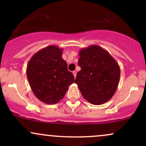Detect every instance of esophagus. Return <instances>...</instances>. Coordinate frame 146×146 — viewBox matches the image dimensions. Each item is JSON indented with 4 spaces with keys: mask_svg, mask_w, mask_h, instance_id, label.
<instances>
[{
    "mask_svg": "<svg viewBox=\"0 0 146 146\" xmlns=\"http://www.w3.org/2000/svg\"><path fill=\"white\" fill-rule=\"evenodd\" d=\"M73 75H74V78H75V77H76V75H77V73H76V71H73Z\"/></svg>",
    "mask_w": 146,
    "mask_h": 146,
    "instance_id": "1",
    "label": "esophagus"
}]
</instances>
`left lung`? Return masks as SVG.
<instances>
[{
  "label": "left lung",
  "instance_id": "1",
  "mask_svg": "<svg viewBox=\"0 0 146 146\" xmlns=\"http://www.w3.org/2000/svg\"><path fill=\"white\" fill-rule=\"evenodd\" d=\"M75 83L85 100L94 105L108 102L115 94L120 78L118 63L106 50L98 45L83 48L79 52Z\"/></svg>",
  "mask_w": 146,
  "mask_h": 146
}]
</instances>
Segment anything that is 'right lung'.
<instances>
[{"label":"right lung","mask_w":146,"mask_h":146,"mask_svg":"<svg viewBox=\"0 0 146 146\" xmlns=\"http://www.w3.org/2000/svg\"><path fill=\"white\" fill-rule=\"evenodd\" d=\"M63 50L50 45L35 53L28 62L27 76L35 96L47 104L64 98L74 76L62 58Z\"/></svg>","instance_id":"add662e5"}]
</instances>
